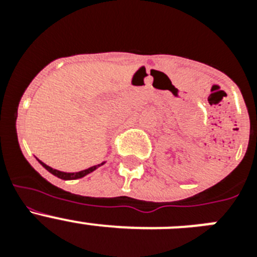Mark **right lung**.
<instances>
[{
    "label": "right lung",
    "mask_w": 257,
    "mask_h": 257,
    "mask_svg": "<svg viewBox=\"0 0 257 257\" xmlns=\"http://www.w3.org/2000/svg\"><path fill=\"white\" fill-rule=\"evenodd\" d=\"M38 162H40L41 165L44 166V167L47 170V171L51 172V174H52V175H55V176H58L59 179H63V180H74V179L83 178V176H86V175L90 174V172L95 171V170H96L97 167H99V166L104 165V162H103V163H100V165L92 166V167H90V169L83 170V171H78V172H63V171H59V170L52 169V167H50V166L45 165V163H44V162H41L40 160H38Z\"/></svg>",
    "instance_id": "obj_1"
}]
</instances>
